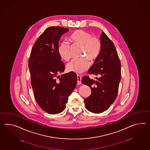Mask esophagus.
<instances>
[{
  "instance_id": "esophagus-1",
  "label": "esophagus",
  "mask_w": 150,
  "mask_h": 150,
  "mask_svg": "<svg viewBox=\"0 0 150 150\" xmlns=\"http://www.w3.org/2000/svg\"><path fill=\"white\" fill-rule=\"evenodd\" d=\"M77 84L78 85H80L81 84V77L80 75H77Z\"/></svg>"
}]
</instances>
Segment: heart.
<instances>
[{
  "label": "heart",
  "instance_id": "heart-1",
  "mask_svg": "<svg viewBox=\"0 0 150 150\" xmlns=\"http://www.w3.org/2000/svg\"><path fill=\"white\" fill-rule=\"evenodd\" d=\"M68 40L74 45L81 46L80 56L84 57L72 59L67 64V69L69 71L82 73L89 67V59L94 61L99 57L102 49L101 42L98 38L92 36L90 33L81 30L71 33ZM58 52L60 57L66 61H69L71 57L70 47L66 41L59 44Z\"/></svg>",
  "mask_w": 150,
  "mask_h": 150
}]
</instances>
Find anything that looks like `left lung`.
<instances>
[{
	"mask_svg": "<svg viewBox=\"0 0 150 150\" xmlns=\"http://www.w3.org/2000/svg\"><path fill=\"white\" fill-rule=\"evenodd\" d=\"M100 40L101 53L88 70L89 74L100 77L94 81L85 76L81 81L91 91L90 96L84 99L85 107L89 111L96 113L106 110L113 103L121 80V63L113 43L103 32Z\"/></svg>",
	"mask_w": 150,
	"mask_h": 150,
	"instance_id": "8db88e82",
	"label": "left lung"
}]
</instances>
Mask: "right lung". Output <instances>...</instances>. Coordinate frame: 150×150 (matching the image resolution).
<instances>
[{
  "label": "right lung",
  "mask_w": 150,
  "mask_h": 150,
  "mask_svg": "<svg viewBox=\"0 0 150 150\" xmlns=\"http://www.w3.org/2000/svg\"><path fill=\"white\" fill-rule=\"evenodd\" d=\"M68 30L61 26L47 28L34 44L29 59L35 99L42 110L51 114L65 109L76 84L77 75L73 71L57 75L65 68L58 52L59 41Z\"/></svg>",
  "instance_id": "add662e5"
}]
</instances>
